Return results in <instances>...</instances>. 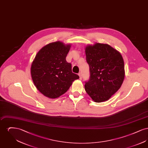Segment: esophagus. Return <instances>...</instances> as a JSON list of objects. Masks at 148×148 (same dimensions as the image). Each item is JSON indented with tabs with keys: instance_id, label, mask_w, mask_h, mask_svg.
<instances>
[{
	"instance_id": "obj_1",
	"label": "esophagus",
	"mask_w": 148,
	"mask_h": 148,
	"mask_svg": "<svg viewBox=\"0 0 148 148\" xmlns=\"http://www.w3.org/2000/svg\"><path fill=\"white\" fill-rule=\"evenodd\" d=\"M79 76L80 77V79H82V73H79Z\"/></svg>"
}]
</instances>
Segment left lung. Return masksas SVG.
Segmentation results:
<instances>
[{"label":"left lung","instance_id":"1","mask_svg":"<svg viewBox=\"0 0 148 148\" xmlns=\"http://www.w3.org/2000/svg\"><path fill=\"white\" fill-rule=\"evenodd\" d=\"M85 52L90 73L85 90L96 103L107 101L123 83L125 74L123 56L110 45L99 42L87 45Z\"/></svg>","mask_w":148,"mask_h":148}]
</instances>
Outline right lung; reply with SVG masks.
<instances>
[{
    "label": "right lung",
    "mask_w": 148,
    "mask_h": 148,
    "mask_svg": "<svg viewBox=\"0 0 148 148\" xmlns=\"http://www.w3.org/2000/svg\"><path fill=\"white\" fill-rule=\"evenodd\" d=\"M71 46L60 41L49 43L37 53L32 63L30 73L34 85L49 98H59L79 78L66 61Z\"/></svg>",
    "instance_id": "right-lung-1"
}]
</instances>
